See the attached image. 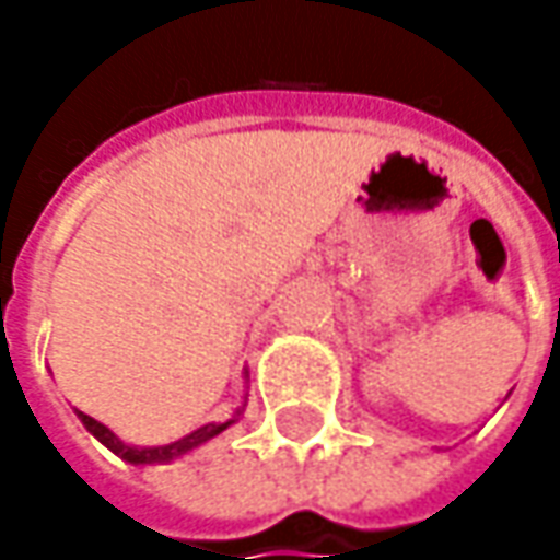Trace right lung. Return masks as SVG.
<instances>
[{"label": "right lung", "mask_w": 560, "mask_h": 560, "mask_svg": "<svg viewBox=\"0 0 560 560\" xmlns=\"http://www.w3.org/2000/svg\"><path fill=\"white\" fill-rule=\"evenodd\" d=\"M80 420H83V427L96 436L102 445H108L115 455H120L124 462L130 464H162V462H171V458H177V455H186L189 448H196V445H202V442H208L211 436H218L221 430H226L230 427V420L226 423H208V427H202V430H196V433H189V436H184L180 442H171V445H159V448H133V445H124V442L108 430V427H102L98 420H93L90 415H83L80 411Z\"/></svg>", "instance_id": "obj_1"}]
</instances>
